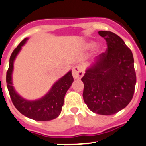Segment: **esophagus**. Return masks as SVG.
Segmentation results:
<instances>
[{"label":"esophagus","instance_id":"34e87169","mask_svg":"<svg viewBox=\"0 0 146 146\" xmlns=\"http://www.w3.org/2000/svg\"><path fill=\"white\" fill-rule=\"evenodd\" d=\"M72 73L75 79H80L84 75V68L81 65H76L73 68Z\"/></svg>","mask_w":146,"mask_h":146}]
</instances>
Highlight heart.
<instances>
[{
	"label": "heart",
	"mask_w": 146,
	"mask_h": 146,
	"mask_svg": "<svg viewBox=\"0 0 146 146\" xmlns=\"http://www.w3.org/2000/svg\"><path fill=\"white\" fill-rule=\"evenodd\" d=\"M96 46V42L93 41V40H90V41L86 42L85 44V48L86 49H91V48H93L94 47H95Z\"/></svg>",
	"instance_id": "b5f03b06"
}]
</instances>
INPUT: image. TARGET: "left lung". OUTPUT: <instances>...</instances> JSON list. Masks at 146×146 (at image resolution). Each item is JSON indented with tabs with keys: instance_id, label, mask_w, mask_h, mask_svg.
I'll list each match as a JSON object with an SVG mask.
<instances>
[{
	"instance_id": "obj_1",
	"label": "left lung",
	"mask_w": 146,
	"mask_h": 146,
	"mask_svg": "<svg viewBox=\"0 0 146 146\" xmlns=\"http://www.w3.org/2000/svg\"><path fill=\"white\" fill-rule=\"evenodd\" d=\"M107 49L98 55L95 63L81 78L83 98L90 111L100 115H113L126 107L133 98L136 73L132 51L119 35L99 31Z\"/></svg>"
}]
</instances>
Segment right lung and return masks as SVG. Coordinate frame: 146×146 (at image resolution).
Returning a JSON list of instances; mask_svg holds the SVG:
<instances>
[{
  "mask_svg": "<svg viewBox=\"0 0 146 146\" xmlns=\"http://www.w3.org/2000/svg\"><path fill=\"white\" fill-rule=\"evenodd\" d=\"M27 40V38H25L14 48L9 60V69L6 73V83L10 98L16 108L26 117L40 121L52 120L56 119L61 113L65 95L73 81V76L71 71L68 72L55 83L44 98L38 100L29 101L21 98L12 86L11 73L14 59Z\"/></svg>",
  "mask_w": 146,
  "mask_h": 146,
  "instance_id": "add662e5",
  "label": "right lung"
}]
</instances>
